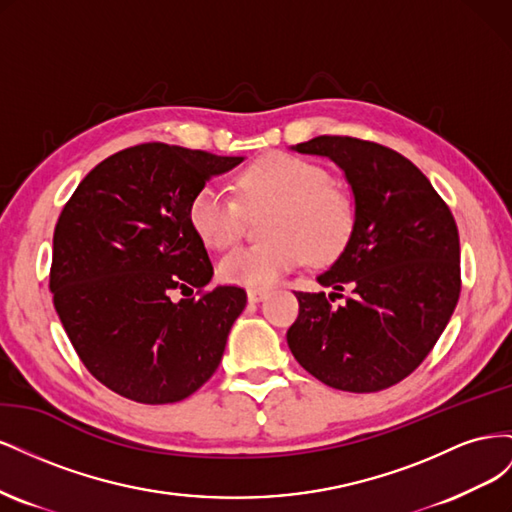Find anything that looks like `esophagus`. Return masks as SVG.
I'll return each mask as SVG.
<instances>
[{"label": "esophagus", "instance_id": "obj_1", "mask_svg": "<svg viewBox=\"0 0 512 512\" xmlns=\"http://www.w3.org/2000/svg\"><path fill=\"white\" fill-rule=\"evenodd\" d=\"M267 297H269V288H247V299L252 303H258Z\"/></svg>", "mask_w": 512, "mask_h": 512}]
</instances>
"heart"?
<instances>
[{
	"label": "heart",
	"instance_id": "obj_1",
	"mask_svg": "<svg viewBox=\"0 0 512 512\" xmlns=\"http://www.w3.org/2000/svg\"><path fill=\"white\" fill-rule=\"evenodd\" d=\"M239 192L245 209L273 207L265 224L269 241L224 256L220 275L226 282L271 286L299 267L305 256L327 262L344 250L354 224L352 203L318 164L271 153L243 170ZM188 218L211 250H228L243 235L245 211L220 185H203L192 196Z\"/></svg>",
	"mask_w": 512,
	"mask_h": 512
}]
</instances>
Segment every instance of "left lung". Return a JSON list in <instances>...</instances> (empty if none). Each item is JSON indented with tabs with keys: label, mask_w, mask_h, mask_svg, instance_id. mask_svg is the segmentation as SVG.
I'll use <instances>...</instances> for the list:
<instances>
[{
	"label": "left lung",
	"mask_w": 512,
	"mask_h": 512,
	"mask_svg": "<svg viewBox=\"0 0 512 512\" xmlns=\"http://www.w3.org/2000/svg\"><path fill=\"white\" fill-rule=\"evenodd\" d=\"M292 149L344 170L354 224L344 252L318 275L333 292H294L290 352L333 389H389L425 361L455 312L461 267L453 213L421 170L389 147L316 136ZM344 289L351 297L335 306Z\"/></svg>",
	"instance_id": "1"
}]
</instances>
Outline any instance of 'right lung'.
Segmentation results:
<instances>
[{"mask_svg": "<svg viewBox=\"0 0 512 512\" xmlns=\"http://www.w3.org/2000/svg\"><path fill=\"white\" fill-rule=\"evenodd\" d=\"M243 158L128 147L79 183L53 235L55 312L89 374L138 404H175L218 369L247 294L215 286L192 196ZM198 298H190L194 290ZM184 299L175 304L172 294Z\"/></svg>", "mask_w": 512, "mask_h": 512, "instance_id": "obj_1", "label": "right lung"}]
</instances>
